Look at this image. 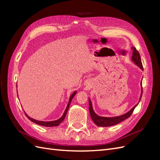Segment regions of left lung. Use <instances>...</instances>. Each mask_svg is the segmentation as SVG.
I'll use <instances>...</instances> for the list:
<instances>
[{"instance_id": "left-lung-1", "label": "left lung", "mask_w": 160, "mask_h": 160, "mask_svg": "<svg viewBox=\"0 0 160 160\" xmlns=\"http://www.w3.org/2000/svg\"><path fill=\"white\" fill-rule=\"evenodd\" d=\"M132 49H133V55L132 57V61L134 62L135 65H137L138 67H139L140 69L142 70H143V66L142 63V60H141V57H140L139 53L138 51L136 50L135 47H132ZM141 86H142V92H141V95H140L139 98V101L138 103H139L140 100H141L142 96V81H141ZM136 104L133 108L131 109L128 112L126 113H125L123 115H119V116H116V117H112V118H106V117H101V116H99L98 115H97L95 111L93 109V106H92V103L91 101V99H89V113L91 115V118L92 120L93 121V122L95 123V125H98L99 127H109V126H112V125L118 124L120 122H123L125 119H126L130 117V115L132 114L133 112V110L135 108V107L138 105Z\"/></svg>"}]
</instances>
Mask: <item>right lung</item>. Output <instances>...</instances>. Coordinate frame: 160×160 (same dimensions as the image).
<instances>
[{
  "mask_svg": "<svg viewBox=\"0 0 160 160\" xmlns=\"http://www.w3.org/2000/svg\"><path fill=\"white\" fill-rule=\"evenodd\" d=\"M76 93H77V91H75V92H73V93H72V94L70 96L68 104H67V108H66V109L65 110V112H64L63 115H62L61 116V118H60L59 119H58L57 120L51 121V122H43V121H38V120H36V119H32V118H30L29 116H28V115L25 112V111H24V112H25V115L28 118V119L31 120L32 122L35 123H36V124L42 125V126H44V127H55V126H58V125H59L62 122V121L64 120V119H65V116H66L67 111H68V109H69V105H70V103H71V101H72V98H73V97L76 95Z\"/></svg>",
  "mask_w": 160,
  "mask_h": 160,
  "instance_id": "right-lung-1",
  "label": "right lung"
}]
</instances>
